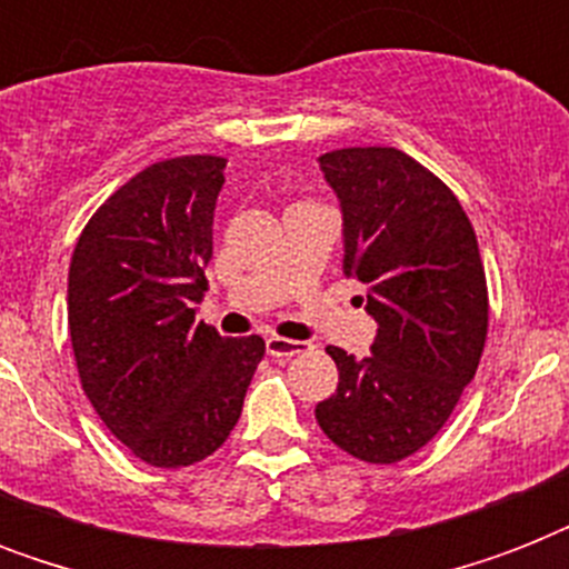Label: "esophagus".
<instances>
[{
  "label": "esophagus",
  "instance_id": "34e87169",
  "mask_svg": "<svg viewBox=\"0 0 569 569\" xmlns=\"http://www.w3.org/2000/svg\"><path fill=\"white\" fill-rule=\"evenodd\" d=\"M266 351L271 357H295L310 351V342H298V339H283V337H268Z\"/></svg>",
  "mask_w": 569,
  "mask_h": 569
}]
</instances>
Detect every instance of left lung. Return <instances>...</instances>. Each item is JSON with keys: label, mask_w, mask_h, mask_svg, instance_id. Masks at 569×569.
<instances>
[{"label": "left lung", "mask_w": 569, "mask_h": 569, "mask_svg": "<svg viewBox=\"0 0 569 569\" xmlns=\"http://www.w3.org/2000/svg\"><path fill=\"white\" fill-rule=\"evenodd\" d=\"M319 164L342 209V268L366 283L378 337L363 360L328 348L339 387L316 419L348 455L396 463L433 440L476 378L490 316L476 230L449 186L396 147Z\"/></svg>", "instance_id": "1"}]
</instances>
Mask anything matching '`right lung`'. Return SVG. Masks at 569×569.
Returning <instances> with one entry per match:
<instances>
[{"instance_id": "obj_1", "label": "right lung", "mask_w": 569, "mask_h": 569, "mask_svg": "<svg viewBox=\"0 0 569 569\" xmlns=\"http://www.w3.org/2000/svg\"><path fill=\"white\" fill-rule=\"evenodd\" d=\"M227 159H164L120 186L76 241L67 325L84 396L150 467H191L221 449L266 355L194 321L212 259Z\"/></svg>"}]
</instances>
